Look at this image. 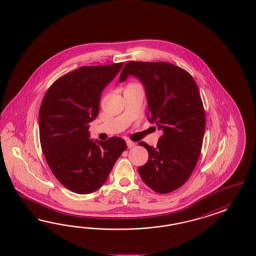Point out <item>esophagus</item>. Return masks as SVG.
Instances as JSON below:
<instances>
[{"mask_svg":"<svg viewBox=\"0 0 256 256\" xmlns=\"http://www.w3.org/2000/svg\"><path fill=\"white\" fill-rule=\"evenodd\" d=\"M126 143H127V147H128V148H132V147H134V146L136 145V143L134 142H131V140H127Z\"/></svg>","mask_w":256,"mask_h":256,"instance_id":"obj_1","label":"esophagus"}]
</instances>
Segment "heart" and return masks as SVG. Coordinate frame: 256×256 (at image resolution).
Segmentation results:
<instances>
[{
  "instance_id": "obj_1",
  "label": "heart",
  "mask_w": 256,
  "mask_h": 256,
  "mask_svg": "<svg viewBox=\"0 0 256 256\" xmlns=\"http://www.w3.org/2000/svg\"><path fill=\"white\" fill-rule=\"evenodd\" d=\"M129 86H134V84H129Z\"/></svg>"
}]
</instances>
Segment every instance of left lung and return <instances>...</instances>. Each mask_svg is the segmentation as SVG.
Returning a JSON list of instances; mask_svg holds the SVG:
<instances>
[{
  "mask_svg": "<svg viewBox=\"0 0 256 256\" xmlns=\"http://www.w3.org/2000/svg\"><path fill=\"white\" fill-rule=\"evenodd\" d=\"M136 76L145 87L147 118L163 131L156 147L140 142L149 160L138 168L143 182L158 194L180 188L194 170L206 127L198 87L189 73L170 62H129L120 82Z\"/></svg>",
  "mask_w": 256,
  "mask_h": 256,
  "instance_id": "8db88e82",
  "label": "left lung"
}]
</instances>
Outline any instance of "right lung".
<instances>
[{
  "instance_id": "1",
  "label": "right lung",
  "mask_w": 256,
  "mask_h": 256,
  "mask_svg": "<svg viewBox=\"0 0 256 256\" xmlns=\"http://www.w3.org/2000/svg\"><path fill=\"white\" fill-rule=\"evenodd\" d=\"M124 62L82 66L48 88L38 112L40 142L48 166L67 189L86 194L104 183L126 150L122 138L90 140L89 124L100 111L102 90Z\"/></svg>"
}]
</instances>
